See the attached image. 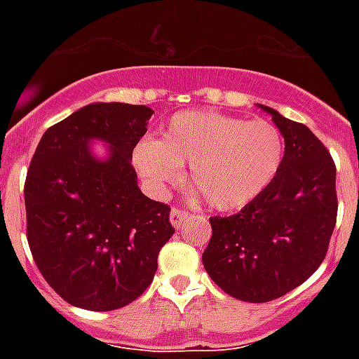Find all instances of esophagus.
<instances>
[{"instance_id": "34e87169", "label": "esophagus", "mask_w": 359, "mask_h": 359, "mask_svg": "<svg viewBox=\"0 0 359 359\" xmlns=\"http://www.w3.org/2000/svg\"><path fill=\"white\" fill-rule=\"evenodd\" d=\"M190 212L188 210H182V208H173L171 212H169V222L173 225L175 229H179L180 225L184 224L186 219H188Z\"/></svg>"}]
</instances>
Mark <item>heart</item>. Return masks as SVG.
I'll return each instance as SVG.
<instances>
[{
	"label": "heart",
	"instance_id": "obj_1",
	"mask_svg": "<svg viewBox=\"0 0 359 359\" xmlns=\"http://www.w3.org/2000/svg\"><path fill=\"white\" fill-rule=\"evenodd\" d=\"M285 143L268 121H244L216 111L173 115L156 140L140 141L132 160L152 188L177 184L184 165L208 207L238 210L255 201L276 179Z\"/></svg>",
	"mask_w": 359,
	"mask_h": 359
}]
</instances>
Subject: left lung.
<instances>
[{
  "instance_id": "8db88e82",
  "label": "left lung",
  "mask_w": 359,
  "mask_h": 359,
  "mask_svg": "<svg viewBox=\"0 0 359 359\" xmlns=\"http://www.w3.org/2000/svg\"><path fill=\"white\" fill-rule=\"evenodd\" d=\"M285 140L276 179L238 214L210 218L203 266L236 300L262 304L287 294L326 257L337 218L335 163L306 124L261 106Z\"/></svg>"
}]
</instances>
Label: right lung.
I'll list each match as a JSON object with an SVG mask.
<instances>
[{
	"label": "right lung",
	"mask_w": 359,
	"mask_h": 359,
	"mask_svg": "<svg viewBox=\"0 0 359 359\" xmlns=\"http://www.w3.org/2000/svg\"><path fill=\"white\" fill-rule=\"evenodd\" d=\"M154 114L97 102L44 132L31 158L24 199L36 266L63 300L89 311L128 306L151 285L173 236L169 207L143 196L132 151ZM104 140L107 156L92 152Z\"/></svg>",
	"instance_id": "add662e5"
}]
</instances>
